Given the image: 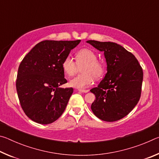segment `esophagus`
Returning a JSON list of instances; mask_svg holds the SVG:
<instances>
[{"label": "esophagus", "mask_w": 159, "mask_h": 159, "mask_svg": "<svg viewBox=\"0 0 159 159\" xmlns=\"http://www.w3.org/2000/svg\"><path fill=\"white\" fill-rule=\"evenodd\" d=\"M79 91L80 93H88V90H83V89H79Z\"/></svg>", "instance_id": "1"}]
</instances>
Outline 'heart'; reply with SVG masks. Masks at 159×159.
<instances>
[{
  "mask_svg": "<svg viewBox=\"0 0 159 159\" xmlns=\"http://www.w3.org/2000/svg\"><path fill=\"white\" fill-rule=\"evenodd\" d=\"M75 61L70 56L64 59L61 67L66 76H71L76 73L77 65L83 66L80 68L81 74L70 80L69 85L71 87L83 89L92 84L93 78L99 79L105 73V65L102 61L97 59V55L92 50L84 48L76 53Z\"/></svg>",
  "mask_w": 159,
  "mask_h": 159,
  "instance_id": "1",
  "label": "heart"
}]
</instances>
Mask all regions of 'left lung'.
I'll return each instance as SVG.
<instances>
[{"mask_svg":"<svg viewBox=\"0 0 159 159\" xmlns=\"http://www.w3.org/2000/svg\"><path fill=\"white\" fill-rule=\"evenodd\" d=\"M87 43L104 52L107 65L105 77L90 90L96 98L91 109L99 119L116 121L127 116L139 100L142 69L134 55L121 45L92 40Z\"/></svg>","mask_w":159,"mask_h":159,"instance_id":"8db88e82","label":"left lung"}]
</instances>
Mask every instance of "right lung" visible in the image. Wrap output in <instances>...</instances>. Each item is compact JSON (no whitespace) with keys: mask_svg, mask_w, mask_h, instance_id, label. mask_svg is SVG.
Instances as JSON below:
<instances>
[{"mask_svg":"<svg viewBox=\"0 0 159 159\" xmlns=\"http://www.w3.org/2000/svg\"><path fill=\"white\" fill-rule=\"evenodd\" d=\"M80 42L41 41L21 61L16 88L24 112L34 122L50 124L65 110L74 89L60 87L67 83L61 63Z\"/></svg>","mask_w":159,"mask_h":159,"instance_id":"add662e5","label":"right lung"}]
</instances>
